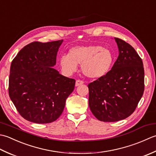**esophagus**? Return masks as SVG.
<instances>
[{
    "mask_svg": "<svg viewBox=\"0 0 156 156\" xmlns=\"http://www.w3.org/2000/svg\"><path fill=\"white\" fill-rule=\"evenodd\" d=\"M83 81H81V80H77L75 82V86L76 87H78V86H79V85H83Z\"/></svg>",
    "mask_w": 156,
    "mask_h": 156,
    "instance_id": "esophagus-1",
    "label": "esophagus"
}]
</instances>
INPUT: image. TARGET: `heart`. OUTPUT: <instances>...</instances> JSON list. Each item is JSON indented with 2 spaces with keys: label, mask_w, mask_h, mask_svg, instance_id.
I'll return each instance as SVG.
<instances>
[{
  "label": "heart",
  "mask_w": 156,
  "mask_h": 156,
  "mask_svg": "<svg viewBox=\"0 0 156 156\" xmlns=\"http://www.w3.org/2000/svg\"><path fill=\"white\" fill-rule=\"evenodd\" d=\"M114 62V55L108 48L98 44L77 46L69 50V55L60 56L59 64L66 75L77 71L78 65L86 77L100 79L108 73Z\"/></svg>",
  "instance_id": "obj_1"
}]
</instances>
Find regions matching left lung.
I'll use <instances>...</instances> for the list:
<instances>
[{
	"label": "left lung",
	"instance_id": "1",
	"mask_svg": "<svg viewBox=\"0 0 156 156\" xmlns=\"http://www.w3.org/2000/svg\"><path fill=\"white\" fill-rule=\"evenodd\" d=\"M119 55L108 73L88 85L89 106L97 119L116 122L129 117L144 91V68L129 44L114 38Z\"/></svg>",
	"mask_w": 156,
	"mask_h": 156
}]
</instances>
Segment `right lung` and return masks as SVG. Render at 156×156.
<instances>
[{"label": "right lung", "instance_id": "right-lung-1", "mask_svg": "<svg viewBox=\"0 0 156 156\" xmlns=\"http://www.w3.org/2000/svg\"><path fill=\"white\" fill-rule=\"evenodd\" d=\"M62 42H31L11 62L9 97L20 115L28 121L37 124L55 121L74 90L75 79L52 68Z\"/></svg>", "mask_w": 156, "mask_h": 156}]
</instances>
